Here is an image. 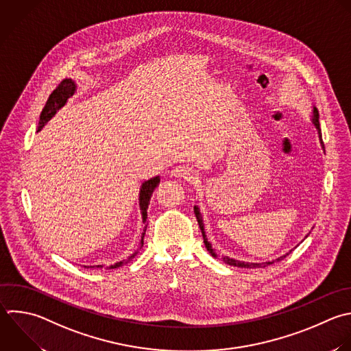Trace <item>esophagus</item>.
<instances>
[{
  "label": "esophagus",
  "mask_w": 351,
  "mask_h": 351,
  "mask_svg": "<svg viewBox=\"0 0 351 351\" xmlns=\"http://www.w3.org/2000/svg\"><path fill=\"white\" fill-rule=\"evenodd\" d=\"M171 176H174L176 178H180V180H185V181L195 180V171L188 166H176L171 170Z\"/></svg>",
  "instance_id": "1"
}]
</instances>
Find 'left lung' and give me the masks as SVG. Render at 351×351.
Wrapping results in <instances>:
<instances>
[{"instance_id": "8db88e82", "label": "left lung", "mask_w": 351, "mask_h": 351, "mask_svg": "<svg viewBox=\"0 0 351 351\" xmlns=\"http://www.w3.org/2000/svg\"><path fill=\"white\" fill-rule=\"evenodd\" d=\"M313 123L315 125V128H317V130H318V134H319V140H321V144H322V147H324V143H322V137H321L319 122H318V111H317V108H315V107L313 108ZM193 211H195V217H196V219H197V223H199V226H200V230H202V236H203V241H204V245H206L207 251H208V252H210L213 256H215V258H217V254L213 251V248H211V244L207 241V237H206V232H204V226H203V221H202V215H200V211H199V208H197L196 206L193 207ZM288 254H289V252H287L285 255H282V256L277 258L276 261L278 262V261L284 259V258H285ZM221 261H223L225 263H228V265H230V266H237V267H247V269H252V267H266L267 265H271V263H274V261H273V262H263V263H250V262H241V261H236V259H232V258H229V256H221Z\"/></svg>"}]
</instances>
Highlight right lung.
Wrapping results in <instances>:
<instances>
[{
    "instance_id": "1",
    "label": "right lung",
    "mask_w": 351,
    "mask_h": 351,
    "mask_svg": "<svg viewBox=\"0 0 351 351\" xmlns=\"http://www.w3.org/2000/svg\"><path fill=\"white\" fill-rule=\"evenodd\" d=\"M74 92H75V84H74L71 80H63V81L56 86V89L51 93V96H49V99H48V101H47L44 110H43V112H41L38 130H41V129L44 128V125L56 114V111H58L59 108H62V107L66 104L67 99H69L70 96H73ZM159 182H160V178H159V177H154V178L145 181V182L141 185V189H140V208H141V213H143V221H144V222H145V219H147V208H148V204H149V199H151V196H152L154 189L159 185ZM145 230H147V225H145V229H144V233H143V237H141L138 250H141V247H143V244H144V234H145ZM136 254H137V252H134V254H133L132 256H129L128 259L121 261V262L112 265L111 269H115V267H119V266H122V265L129 263V262L134 258ZM85 267H90V269H92V267H95V266H85ZM97 267H103V266H97Z\"/></svg>"
}]
</instances>
